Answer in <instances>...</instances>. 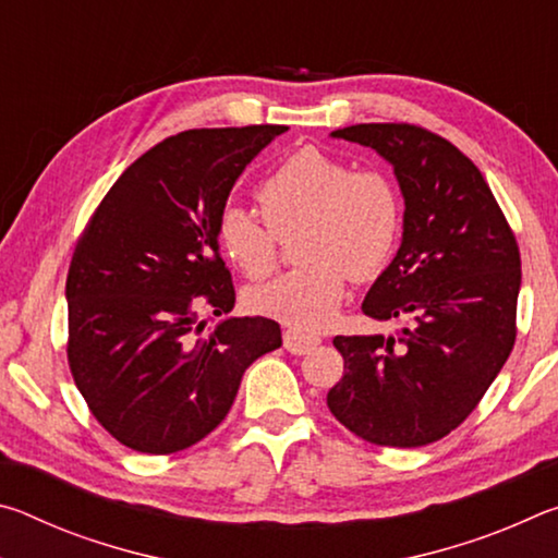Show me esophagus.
Returning a JSON list of instances; mask_svg holds the SVG:
<instances>
[{
    "instance_id": "obj_1",
    "label": "esophagus",
    "mask_w": 558,
    "mask_h": 558,
    "mask_svg": "<svg viewBox=\"0 0 558 558\" xmlns=\"http://www.w3.org/2000/svg\"><path fill=\"white\" fill-rule=\"evenodd\" d=\"M323 342L319 339V335H313V332H302V329H286L282 332V344H286V349L290 354H307L313 352V349Z\"/></svg>"
}]
</instances>
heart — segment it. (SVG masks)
Wrapping results in <instances>:
<instances>
[{
  "mask_svg": "<svg viewBox=\"0 0 558 558\" xmlns=\"http://www.w3.org/2000/svg\"><path fill=\"white\" fill-rule=\"evenodd\" d=\"M260 221L241 206L219 216L216 235L235 268L266 278L276 266L278 235L302 229V266L248 292L256 313L295 327H323L337 315L349 278H369L389 260L401 229V204L381 172L349 167L305 147L263 179Z\"/></svg>",
  "mask_w": 558,
  "mask_h": 558,
  "instance_id": "b5f03b06",
  "label": "heart"
}]
</instances>
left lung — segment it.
Returning <instances> with one entry per match:
<instances>
[{
    "label": "left lung",
    "instance_id": "obj_1",
    "mask_svg": "<svg viewBox=\"0 0 558 558\" xmlns=\"http://www.w3.org/2000/svg\"><path fill=\"white\" fill-rule=\"evenodd\" d=\"M332 137L393 167L403 235L362 313L409 327L335 337L344 376L327 405L376 446H428L468 418L512 352L522 286L514 233L485 177L448 140L405 122H366Z\"/></svg>",
    "mask_w": 558,
    "mask_h": 558
}]
</instances>
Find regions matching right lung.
<instances>
[{"label":"right lung","instance_id":"1","mask_svg":"<svg viewBox=\"0 0 558 558\" xmlns=\"http://www.w3.org/2000/svg\"><path fill=\"white\" fill-rule=\"evenodd\" d=\"M282 125L186 130L135 159L75 245L69 364L90 413L137 452L184 450L219 426L258 356L282 344L268 317H229L219 216L235 179ZM204 304L220 317L206 328Z\"/></svg>","mask_w":558,"mask_h":558}]
</instances>
